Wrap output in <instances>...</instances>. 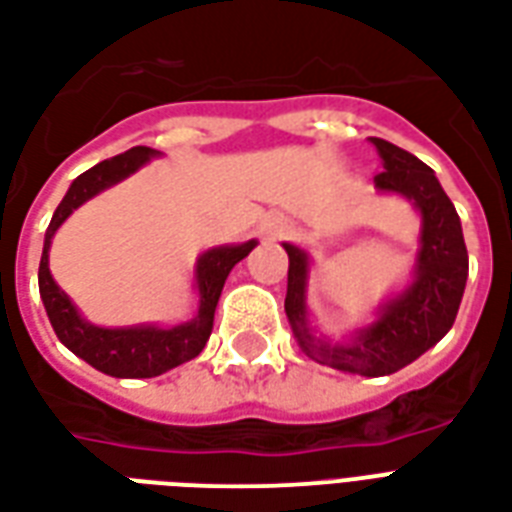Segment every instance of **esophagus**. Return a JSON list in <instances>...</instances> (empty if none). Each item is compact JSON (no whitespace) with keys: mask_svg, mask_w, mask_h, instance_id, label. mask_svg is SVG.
Segmentation results:
<instances>
[{"mask_svg":"<svg viewBox=\"0 0 512 512\" xmlns=\"http://www.w3.org/2000/svg\"><path fill=\"white\" fill-rule=\"evenodd\" d=\"M285 232V221L283 219H264L261 221V235L264 240H277V237Z\"/></svg>","mask_w":512,"mask_h":512,"instance_id":"1","label":"esophagus"}]
</instances>
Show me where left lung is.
<instances>
[{
	"mask_svg": "<svg viewBox=\"0 0 512 512\" xmlns=\"http://www.w3.org/2000/svg\"><path fill=\"white\" fill-rule=\"evenodd\" d=\"M379 152L384 170L376 173L374 184L379 192L403 194L422 213L419 235L417 275L414 283L387 301L379 318L358 331L350 344H328L310 331L307 323V253L285 243L288 253V291H285V315L291 320L293 336L312 360L336 371H350L360 376H387L438 344L457 320L459 301L467 283V248L462 224L454 211V202L446 197L433 168L417 160L400 146L371 138Z\"/></svg>",
	"mask_w": 512,
	"mask_h": 512,
	"instance_id": "obj_1",
	"label": "left lung"
}]
</instances>
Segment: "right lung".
Listing matches in <instances>:
<instances>
[{
    "label": "right lung",
    "mask_w": 512,
    "mask_h": 512,
    "mask_svg": "<svg viewBox=\"0 0 512 512\" xmlns=\"http://www.w3.org/2000/svg\"><path fill=\"white\" fill-rule=\"evenodd\" d=\"M154 154L157 152L149 146H133L128 152L98 162L82 176L74 178L61 205L55 208L53 221L45 232L42 261H39V296L45 301L47 318L53 323L55 336L85 363L104 374L117 376V379H152V376L181 366L186 360L197 358L213 331V312L219 304L221 288L227 283V275L237 261H243L256 248V240H248L243 245H224V248H211L202 253L197 259V269H194L200 307L189 323H181L176 328H98L87 323L50 275L47 251H50L53 235L82 202L104 192L122 178H128L130 173H136L144 162L152 160Z\"/></svg>",
    "instance_id": "obj_1"
}]
</instances>
